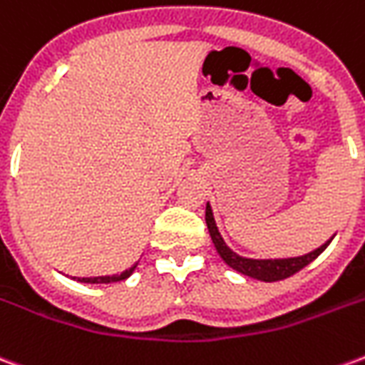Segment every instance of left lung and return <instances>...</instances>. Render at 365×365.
<instances>
[{
    "label": "left lung",
    "instance_id": "obj_1",
    "mask_svg": "<svg viewBox=\"0 0 365 365\" xmlns=\"http://www.w3.org/2000/svg\"><path fill=\"white\" fill-rule=\"evenodd\" d=\"M205 222H207V229H209V235H211V240H213L215 248H217V252L222 258V262L230 266L232 269H237L238 274L248 275V277H254V279H260V282H279V279H285V277H289V275L297 274L299 269H303L307 264H311V262L317 258V256H321L324 252V248L330 245V240H327L324 245L319 246L317 250L313 252L305 254V256H295V258H269V260H256V258H245V256H240L235 250H230L227 242L222 240L221 232L217 229V222H215L213 217V209L211 205L207 203L205 209Z\"/></svg>",
    "mask_w": 365,
    "mask_h": 365
}]
</instances>
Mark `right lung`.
Listing matches in <instances>:
<instances>
[{
    "label": "right lung",
    "instance_id": "1",
    "mask_svg": "<svg viewBox=\"0 0 365 365\" xmlns=\"http://www.w3.org/2000/svg\"><path fill=\"white\" fill-rule=\"evenodd\" d=\"M135 268H136V264H135V266H130L128 269H125V272H120V274H117V275H99V277H74V279H78V282H82V283L123 282V279H127V277H130V275H133Z\"/></svg>",
    "mask_w": 365,
    "mask_h": 365
}]
</instances>
